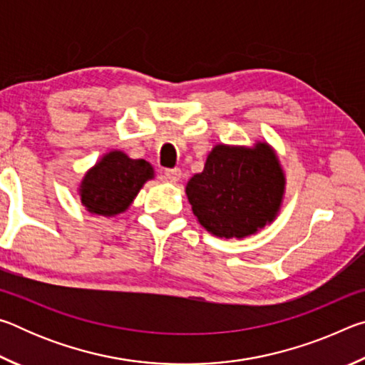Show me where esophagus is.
<instances>
[{"label": "esophagus", "mask_w": 365, "mask_h": 365, "mask_svg": "<svg viewBox=\"0 0 365 365\" xmlns=\"http://www.w3.org/2000/svg\"><path fill=\"white\" fill-rule=\"evenodd\" d=\"M165 178L170 182H178L182 178V170L180 169H165Z\"/></svg>", "instance_id": "34e87169"}]
</instances>
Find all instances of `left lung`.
Instances as JSON below:
<instances>
[{"instance_id": "obj_1", "label": "left lung", "mask_w": 365, "mask_h": 365, "mask_svg": "<svg viewBox=\"0 0 365 365\" xmlns=\"http://www.w3.org/2000/svg\"><path fill=\"white\" fill-rule=\"evenodd\" d=\"M285 172L267 141L215 145L185 188L193 214L219 238H246L272 224L285 196Z\"/></svg>"}]
</instances>
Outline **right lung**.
<instances>
[{"label":"right lung","mask_w":365,"mask_h":365,"mask_svg":"<svg viewBox=\"0 0 365 365\" xmlns=\"http://www.w3.org/2000/svg\"><path fill=\"white\" fill-rule=\"evenodd\" d=\"M154 178L153 165L114 150L86 170L78 185V196L86 211L104 217L125 212L143 185Z\"/></svg>","instance_id":"obj_1"}]
</instances>
